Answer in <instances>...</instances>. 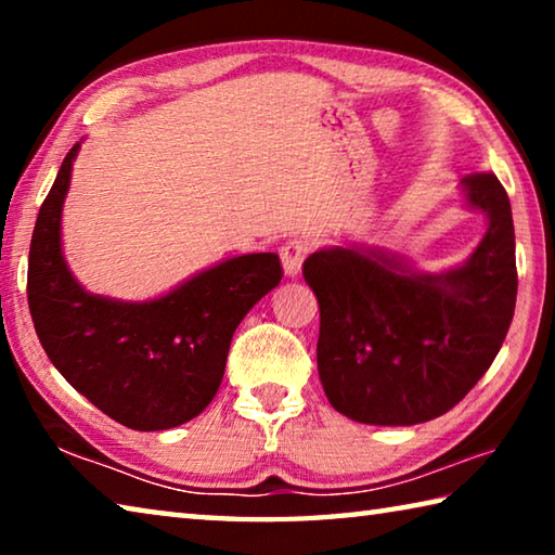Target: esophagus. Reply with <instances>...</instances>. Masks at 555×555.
Masks as SVG:
<instances>
[{
	"instance_id": "obj_1",
	"label": "esophagus",
	"mask_w": 555,
	"mask_h": 555,
	"mask_svg": "<svg viewBox=\"0 0 555 555\" xmlns=\"http://www.w3.org/2000/svg\"><path fill=\"white\" fill-rule=\"evenodd\" d=\"M308 251H311V244H308L306 240H288L284 247H281V264H284L286 276L298 274Z\"/></svg>"
}]
</instances>
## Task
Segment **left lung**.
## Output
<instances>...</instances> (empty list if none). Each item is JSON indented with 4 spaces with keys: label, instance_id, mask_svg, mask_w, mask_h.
<instances>
[{
    "label": "left lung",
    "instance_id": "8db88e82",
    "mask_svg": "<svg viewBox=\"0 0 555 555\" xmlns=\"http://www.w3.org/2000/svg\"><path fill=\"white\" fill-rule=\"evenodd\" d=\"M490 224L463 267L413 274L364 247L313 251L304 279L321 306L318 374L343 416L413 426L443 416L490 370L516 304L512 205L500 178H463Z\"/></svg>",
    "mask_w": 555,
    "mask_h": 555
}]
</instances>
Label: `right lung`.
Listing matches in <instances>:
<instances>
[{
	"instance_id": "1",
	"label": "right lung",
	"mask_w": 555,
	"mask_h": 555,
	"mask_svg": "<svg viewBox=\"0 0 555 555\" xmlns=\"http://www.w3.org/2000/svg\"><path fill=\"white\" fill-rule=\"evenodd\" d=\"M75 144L36 218L26 296L36 335L65 382L134 430H166L198 416L220 389L232 335L279 286V255H242L156 300L92 296L65 267L61 210Z\"/></svg>"
}]
</instances>
